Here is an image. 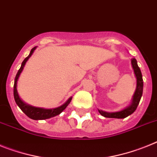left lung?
<instances>
[{"instance_id": "1", "label": "left lung", "mask_w": 157, "mask_h": 157, "mask_svg": "<svg viewBox=\"0 0 157 157\" xmlns=\"http://www.w3.org/2000/svg\"><path fill=\"white\" fill-rule=\"evenodd\" d=\"M131 65L133 68V73L135 75L136 80H137V84H136L135 92L133 93V97L131 99V103L129 106L124 108L123 110L116 112H107V111L99 110V114L103 115L105 118H125L129 115L133 114L136 111L137 106L139 104V102L141 100V98L142 96L143 93V79L142 74H141V69L137 65V60L135 58L131 59Z\"/></svg>"}]
</instances>
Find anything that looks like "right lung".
<instances>
[{
  "instance_id": "1",
  "label": "right lung",
  "mask_w": 157,
  "mask_h": 157,
  "mask_svg": "<svg viewBox=\"0 0 157 157\" xmlns=\"http://www.w3.org/2000/svg\"><path fill=\"white\" fill-rule=\"evenodd\" d=\"M36 47H37V46H35V47L31 49L29 55L24 60V62H22L20 69H19V71L17 72V73H16V77H15L14 87H13V94H14L15 101H16L17 106L21 109V111H23L27 116L34 120H44L47 119V118H52V117L57 116V115L61 114V113L67 107V106L69 104V103L71 102L72 98L73 97L69 98L67 101L65 102V103H63L62 106H60V107H56V108L51 109H46L43 108V107H33V106H31V105L26 103L25 102H24L21 99H20V95H19L18 94V92H17V81H18L19 80L20 73H22V71H23L24 66H25L26 62H28V59L31 58V56L33 54L34 51L35 50Z\"/></svg>"
}]
</instances>
